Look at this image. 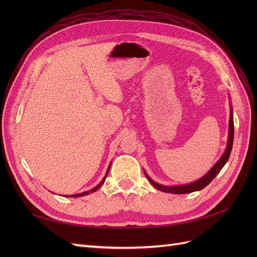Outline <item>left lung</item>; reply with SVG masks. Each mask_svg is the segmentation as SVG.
Listing matches in <instances>:
<instances>
[{
	"mask_svg": "<svg viewBox=\"0 0 257 257\" xmlns=\"http://www.w3.org/2000/svg\"><path fill=\"white\" fill-rule=\"evenodd\" d=\"M232 143H234V118H232V110H230L229 126H228V141H227L226 150H225V152L223 153L221 159L215 163L213 167L210 169L204 177H201L195 182H192V183H189V184L166 186V185H162V184L154 182L152 179L146 174V172H145V175H146L148 180H149L150 183L154 186V188L162 191V192L173 193V194H188V193H192V192H195V191H199L201 189H204L205 186H207L210 182H211L214 179V177L220 173V170L224 167V165L226 164V162L228 161L229 155H230Z\"/></svg>",
	"mask_w": 257,
	"mask_h": 257,
	"instance_id": "obj_1",
	"label": "left lung"
}]
</instances>
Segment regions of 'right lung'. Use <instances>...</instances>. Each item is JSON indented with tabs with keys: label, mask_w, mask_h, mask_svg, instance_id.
I'll return each mask as SVG.
<instances>
[{
	"label": "right lung",
	"mask_w": 257,
	"mask_h": 257,
	"mask_svg": "<svg viewBox=\"0 0 257 257\" xmlns=\"http://www.w3.org/2000/svg\"><path fill=\"white\" fill-rule=\"evenodd\" d=\"M111 164V163H110ZM110 164H109V167H108V169H107V172H106V175H105V177L103 178V180L100 181L95 188H93V189H91L90 191H87V192H83V193H79V194H75V195H67L66 197H80V196H84V195H88V194H90V193H93V192H95L96 190H98L100 186L103 185V183L105 182V179H106V177H107V175H108V172H109V168H110Z\"/></svg>",
	"instance_id": "right-lung-1"
}]
</instances>
